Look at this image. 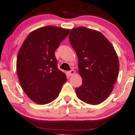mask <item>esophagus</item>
<instances>
[{"instance_id":"obj_1","label":"esophagus","mask_w":135,"mask_h":135,"mask_svg":"<svg viewBox=\"0 0 135 135\" xmlns=\"http://www.w3.org/2000/svg\"><path fill=\"white\" fill-rule=\"evenodd\" d=\"M67 73L69 76H73V75H74V73H75V71H74L73 70H70V71H68Z\"/></svg>"}]
</instances>
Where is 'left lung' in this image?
<instances>
[{"instance_id": "1", "label": "left lung", "mask_w": 135, "mask_h": 135, "mask_svg": "<svg viewBox=\"0 0 135 135\" xmlns=\"http://www.w3.org/2000/svg\"><path fill=\"white\" fill-rule=\"evenodd\" d=\"M69 39L78 58L82 85L76 88L80 100L98 105L107 98L118 79L119 62L112 44L100 32L79 27L70 30Z\"/></svg>"}]
</instances>
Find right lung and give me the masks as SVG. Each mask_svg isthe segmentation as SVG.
I'll use <instances>...</instances> for the list:
<instances>
[{
	"instance_id": "obj_1",
	"label": "right lung",
	"mask_w": 135,
	"mask_h": 135,
	"mask_svg": "<svg viewBox=\"0 0 135 135\" xmlns=\"http://www.w3.org/2000/svg\"><path fill=\"white\" fill-rule=\"evenodd\" d=\"M69 30L46 26L30 33L18 52L16 70L25 94L33 102L46 104L57 98L67 81L57 68L55 51Z\"/></svg>"
}]
</instances>
